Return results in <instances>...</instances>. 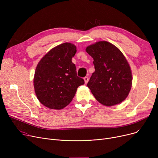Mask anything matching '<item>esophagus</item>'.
<instances>
[{"label":"esophagus","instance_id":"1","mask_svg":"<svg viewBox=\"0 0 158 158\" xmlns=\"http://www.w3.org/2000/svg\"><path fill=\"white\" fill-rule=\"evenodd\" d=\"M84 80H85V84H87L88 82V80H89V77L88 76H86L84 77Z\"/></svg>","mask_w":158,"mask_h":158}]
</instances>
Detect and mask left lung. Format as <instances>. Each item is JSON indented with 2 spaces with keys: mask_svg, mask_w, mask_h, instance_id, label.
Listing matches in <instances>:
<instances>
[{
  "mask_svg": "<svg viewBox=\"0 0 158 158\" xmlns=\"http://www.w3.org/2000/svg\"><path fill=\"white\" fill-rule=\"evenodd\" d=\"M86 52L93 57L95 72L87 86L96 100L112 106L125 100L132 85V73L126 57L107 41L88 46Z\"/></svg>",
  "mask_w": 158,
  "mask_h": 158,
  "instance_id": "8db88e82",
  "label": "left lung"
}]
</instances>
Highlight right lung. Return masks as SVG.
<instances>
[{"label":"right lung","instance_id":"obj_1","mask_svg":"<svg viewBox=\"0 0 158 158\" xmlns=\"http://www.w3.org/2000/svg\"><path fill=\"white\" fill-rule=\"evenodd\" d=\"M76 47L64 43L51 49L36 69L34 87L39 101L50 109L61 110L72 101L85 81L77 76L72 58Z\"/></svg>","mask_w":158,"mask_h":158}]
</instances>
